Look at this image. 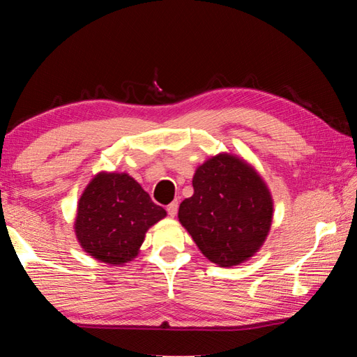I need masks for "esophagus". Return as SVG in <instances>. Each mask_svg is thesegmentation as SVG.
<instances>
[{
  "instance_id": "1",
  "label": "esophagus",
  "mask_w": 357,
  "mask_h": 357,
  "mask_svg": "<svg viewBox=\"0 0 357 357\" xmlns=\"http://www.w3.org/2000/svg\"><path fill=\"white\" fill-rule=\"evenodd\" d=\"M167 213H168V215H170V217L176 215V213H178V202H172L170 204H168Z\"/></svg>"
}]
</instances>
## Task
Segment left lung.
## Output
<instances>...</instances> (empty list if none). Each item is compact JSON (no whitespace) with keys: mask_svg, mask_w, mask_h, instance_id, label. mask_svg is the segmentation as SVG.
<instances>
[{"mask_svg":"<svg viewBox=\"0 0 357 357\" xmlns=\"http://www.w3.org/2000/svg\"><path fill=\"white\" fill-rule=\"evenodd\" d=\"M193 195L181 203L179 222L209 261L229 268L255 255L273 223V197L261 176L233 154L197 168Z\"/></svg>","mask_w":357,"mask_h":357,"instance_id":"1","label":"left lung"}]
</instances>
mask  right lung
<instances>
[{
    "label": "right lung",
    "instance_id": "add662e5",
    "mask_svg": "<svg viewBox=\"0 0 357 357\" xmlns=\"http://www.w3.org/2000/svg\"><path fill=\"white\" fill-rule=\"evenodd\" d=\"M165 215L128 173L100 172L78 202L75 236L93 258L124 264L138 255L148 228Z\"/></svg>",
    "mask_w": 357,
    "mask_h": 357
}]
</instances>
